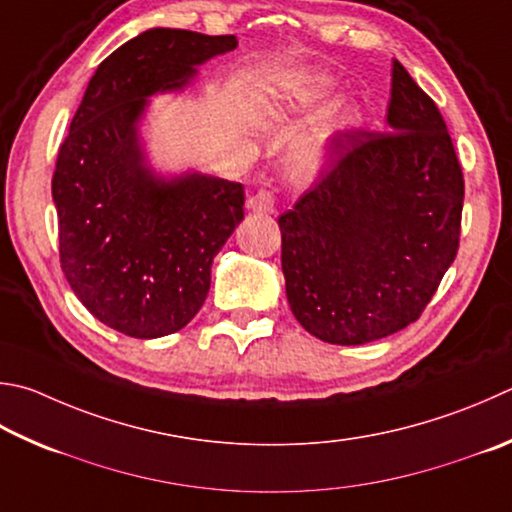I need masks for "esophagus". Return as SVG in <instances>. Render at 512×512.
<instances>
[{
	"label": "esophagus",
	"instance_id": "34e87169",
	"mask_svg": "<svg viewBox=\"0 0 512 512\" xmlns=\"http://www.w3.org/2000/svg\"><path fill=\"white\" fill-rule=\"evenodd\" d=\"M246 208L255 215H273L275 212V197L268 190H257L253 197H248Z\"/></svg>",
	"mask_w": 512,
	"mask_h": 512
}]
</instances>
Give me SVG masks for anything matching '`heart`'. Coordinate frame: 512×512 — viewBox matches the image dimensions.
I'll use <instances>...</instances> for the list:
<instances>
[{
  "label": "heart",
  "mask_w": 512,
  "mask_h": 512,
  "mask_svg": "<svg viewBox=\"0 0 512 512\" xmlns=\"http://www.w3.org/2000/svg\"><path fill=\"white\" fill-rule=\"evenodd\" d=\"M333 85V80L327 76H320L309 82L306 91H302L300 96H295L291 100L277 102V105H271L266 109V120L273 125H284L286 120H291L295 114H300L304 105L313 98H318L324 91H329ZM362 120V107L356 100L345 98L338 100L327 114H324L318 123H315L306 136H302V141L295 145V150L291 154V170L295 176H313L315 172H320V167L324 165L329 156L331 145L338 141L342 134L356 129L358 123Z\"/></svg>",
  "instance_id": "obj_1"
}]
</instances>
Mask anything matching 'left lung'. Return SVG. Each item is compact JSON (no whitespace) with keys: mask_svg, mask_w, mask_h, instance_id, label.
Instances as JSON below:
<instances>
[{"mask_svg":"<svg viewBox=\"0 0 512 512\" xmlns=\"http://www.w3.org/2000/svg\"><path fill=\"white\" fill-rule=\"evenodd\" d=\"M387 132H347L331 170L277 219L286 297L331 345L405 329L457 257L463 174L434 100L398 60Z\"/></svg>","mask_w":512,"mask_h":512,"instance_id":"left-lung-1","label":"left lung"}]
</instances>
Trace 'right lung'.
<instances>
[{
  "label": "right lung",
  "instance_id": "add662e5",
  "mask_svg": "<svg viewBox=\"0 0 512 512\" xmlns=\"http://www.w3.org/2000/svg\"><path fill=\"white\" fill-rule=\"evenodd\" d=\"M235 49V35H136L100 62L60 145L51 190L62 273L87 311L125 336L183 329L244 219V185L156 172L141 132L150 98L183 91L201 64Z\"/></svg>",
  "mask_w": 512,
  "mask_h": 512
}]
</instances>
